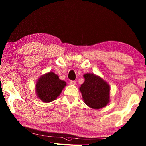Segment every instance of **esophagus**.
Masks as SVG:
<instances>
[{"instance_id":"esophagus-1","label":"esophagus","mask_w":146,"mask_h":146,"mask_svg":"<svg viewBox=\"0 0 146 146\" xmlns=\"http://www.w3.org/2000/svg\"><path fill=\"white\" fill-rule=\"evenodd\" d=\"M70 85H76V81H75V80H70Z\"/></svg>"}]
</instances>
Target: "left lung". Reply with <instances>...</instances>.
<instances>
[{"label":"left lung","instance_id":"8db88e82","mask_svg":"<svg viewBox=\"0 0 146 146\" xmlns=\"http://www.w3.org/2000/svg\"><path fill=\"white\" fill-rule=\"evenodd\" d=\"M84 77L85 82L79 89L85 104L94 109L104 107L110 101L109 85L93 74H86Z\"/></svg>","mask_w":146,"mask_h":146}]
</instances>
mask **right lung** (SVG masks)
Returning <instances> with one entry per match:
<instances>
[{"instance_id":"obj_1","label":"right lung","mask_w":146,"mask_h":146,"mask_svg":"<svg viewBox=\"0 0 146 146\" xmlns=\"http://www.w3.org/2000/svg\"><path fill=\"white\" fill-rule=\"evenodd\" d=\"M66 85L56 74L52 72L44 74L37 81L36 90L39 98L46 103L56 100Z\"/></svg>"}]
</instances>
